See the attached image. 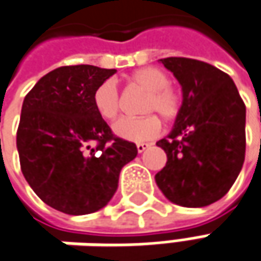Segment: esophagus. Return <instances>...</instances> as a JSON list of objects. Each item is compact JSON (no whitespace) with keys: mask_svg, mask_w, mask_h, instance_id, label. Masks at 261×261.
<instances>
[{"mask_svg":"<svg viewBox=\"0 0 261 261\" xmlns=\"http://www.w3.org/2000/svg\"><path fill=\"white\" fill-rule=\"evenodd\" d=\"M148 146H150V144H147V143H139V144H137V151H139V153H143L146 148H148Z\"/></svg>","mask_w":261,"mask_h":261,"instance_id":"esophagus-1","label":"esophagus"}]
</instances>
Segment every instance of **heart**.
<instances>
[{"label":"heart","instance_id":"b5f03b06","mask_svg":"<svg viewBox=\"0 0 261 261\" xmlns=\"http://www.w3.org/2000/svg\"><path fill=\"white\" fill-rule=\"evenodd\" d=\"M131 82L147 91L143 113H158L163 120H175L182 107V95L176 86L169 84L166 72L154 66H146L131 75ZM94 107L103 120H114L120 111L121 98L117 82L107 79L95 89ZM114 133L128 141H148L162 131V121L156 114L143 117H122L114 124Z\"/></svg>","mask_w":261,"mask_h":261}]
</instances>
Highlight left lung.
<instances>
[{
	"label": "left lung",
	"instance_id": "obj_1",
	"mask_svg": "<svg viewBox=\"0 0 261 261\" xmlns=\"http://www.w3.org/2000/svg\"><path fill=\"white\" fill-rule=\"evenodd\" d=\"M160 62L179 81L184 101L173 130L156 143L167 156L156 184L176 205H211L231 189L244 163L246 105L232 79L210 63Z\"/></svg>",
	"mask_w": 261,
	"mask_h": 261
}]
</instances>
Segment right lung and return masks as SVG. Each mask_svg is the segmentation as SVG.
<instances>
[{
  "instance_id": "obj_1",
  "label": "right lung",
  "mask_w": 261,
  "mask_h": 261,
  "mask_svg": "<svg viewBox=\"0 0 261 261\" xmlns=\"http://www.w3.org/2000/svg\"><path fill=\"white\" fill-rule=\"evenodd\" d=\"M114 73L92 65L62 66L24 98L17 130L21 172L43 202L69 215L103 208L122 166L137 156L136 144L115 137L94 107L95 89Z\"/></svg>"
}]
</instances>
